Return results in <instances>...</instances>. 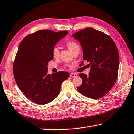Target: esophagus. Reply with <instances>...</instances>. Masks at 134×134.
Masks as SVG:
<instances>
[{
	"label": "esophagus",
	"mask_w": 134,
	"mask_h": 134,
	"mask_svg": "<svg viewBox=\"0 0 134 134\" xmlns=\"http://www.w3.org/2000/svg\"><path fill=\"white\" fill-rule=\"evenodd\" d=\"M77 75H77L76 73H71L70 74V76L71 77H72V78H75V77H76Z\"/></svg>",
	"instance_id": "esophagus-1"
}]
</instances>
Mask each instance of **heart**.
I'll return each instance as SVG.
<instances>
[{
    "label": "heart",
    "mask_w": 134,
    "mask_h": 134,
    "mask_svg": "<svg viewBox=\"0 0 134 134\" xmlns=\"http://www.w3.org/2000/svg\"><path fill=\"white\" fill-rule=\"evenodd\" d=\"M66 45L72 53H73V52H74L76 50H80V47H79V44L75 41H68L66 42ZM52 55L53 56V58L55 59L59 58V56L60 55V51H59V48L58 47L55 46L52 48Z\"/></svg>",
    "instance_id": "b5f03b06"
}]
</instances>
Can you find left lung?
Wrapping results in <instances>:
<instances>
[{
    "label": "left lung",
    "instance_id": "8db88e82",
    "mask_svg": "<svg viewBox=\"0 0 134 134\" xmlns=\"http://www.w3.org/2000/svg\"><path fill=\"white\" fill-rule=\"evenodd\" d=\"M72 36L80 42L83 60L91 66L88 75L79 74L83 83L77 90L88 98H100L111 90L118 76L119 57L116 44L108 35L93 28H85Z\"/></svg>",
    "mask_w": 134,
    "mask_h": 134
}]
</instances>
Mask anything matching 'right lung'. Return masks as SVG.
I'll use <instances>...</instances> for the list:
<instances>
[{
    "label": "right lung",
    "instance_id": "add662e5",
    "mask_svg": "<svg viewBox=\"0 0 134 134\" xmlns=\"http://www.w3.org/2000/svg\"><path fill=\"white\" fill-rule=\"evenodd\" d=\"M68 34L39 30L26 36L19 44L13 65L14 79L19 90L35 103L45 104L55 99L61 84L69 76L65 71L47 74L52 48Z\"/></svg>",
    "mask_w": 134,
    "mask_h": 134
}]
</instances>
